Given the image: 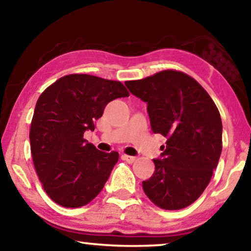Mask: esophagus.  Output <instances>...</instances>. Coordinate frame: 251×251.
<instances>
[{"mask_svg":"<svg viewBox=\"0 0 251 251\" xmlns=\"http://www.w3.org/2000/svg\"><path fill=\"white\" fill-rule=\"evenodd\" d=\"M122 159L125 160V161H126V162H128V163H133V162H135V161L137 160V159H136V156L126 155V154H123V155H122Z\"/></svg>","mask_w":251,"mask_h":251,"instance_id":"1","label":"esophagus"}]
</instances>
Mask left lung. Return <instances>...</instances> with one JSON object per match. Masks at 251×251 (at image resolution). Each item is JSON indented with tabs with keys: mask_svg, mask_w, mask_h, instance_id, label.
<instances>
[{
	"mask_svg": "<svg viewBox=\"0 0 251 251\" xmlns=\"http://www.w3.org/2000/svg\"><path fill=\"white\" fill-rule=\"evenodd\" d=\"M126 85L147 102L153 132L167 138L153 160V176L143 181L144 192L166 210L187 207L203 193L221 157L223 126L214 100L193 77L177 71Z\"/></svg>",
	"mask_w": 251,
	"mask_h": 251,
	"instance_id": "obj_1",
	"label": "left lung"
}]
</instances>
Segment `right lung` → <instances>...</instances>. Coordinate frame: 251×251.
I'll return each instance as SVG.
<instances>
[{"label":"right lung","instance_id":"1","mask_svg":"<svg viewBox=\"0 0 251 251\" xmlns=\"http://www.w3.org/2000/svg\"><path fill=\"white\" fill-rule=\"evenodd\" d=\"M119 81L71 74L48 87L37 99L29 140L36 174L47 194L65 208L88 204L102 190L119 160L83 138L109 101L128 97Z\"/></svg>","mask_w":251,"mask_h":251}]
</instances>
